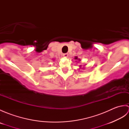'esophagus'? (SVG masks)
<instances>
[{
  "label": "esophagus",
  "mask_w": 129,
  "mask_h": 129,
  "mask_svg": "<svg viewBox=\"0 0 129 129\" xmlns=\"http://www.w3.org/2000/svg\"><path fill=\"white\" fill-rule=\"evenodd\" d=\"M63 56L65 57H68V56H69V54L68 53H65V54H63Z\"/></svg>",
  "instance_id": "obj_1"
}]
</instances>
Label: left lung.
<instances>
[{
	"label": "left lung",
	"instance_id": "1",
	"mask_svg": "<svg viewBox=\"0 0 129 129\" xmlns=\"http://www.w3.org/2000/svg\"><path fill=\"white\" fill-rule=\"evenodd\" d=\"M74 59L75 60H76V62H78V61L79 62V61H81V60H80V59H79V58H78V56H75V57H74ZM79 67H80V68H79V70H80V69H84V68L83 67V68H81L82 67V66H81V65H80V66H79Z\"/></svg>",
	"mask_w": 129,
	"mask_h": 129
}]
</instances>
